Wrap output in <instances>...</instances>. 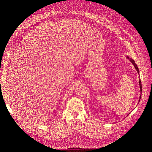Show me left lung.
Returning <instances> with one entry per match:
<instances>
[{
    "label": "left lung",
    "instance_id": "1",
    "mask_svg": "<svg viewBox=\"0 0 152 152\" xmlns=\"http://www.w3.org/2000/svg\"><path fill=\"white\" fill-rule=\"evenodd\" d=\"M126 58L129 59V61L131 63H132V65H134V68H135V69L136 70V71H137V73H138V74H140V71H139V69H138V67H137V65L136 64V63H135V61L133 60V59L131 58H129V56H126ZM139 86H140V92H141V93H140V98H139V101H138V103H139V102H140V99H141V92H142V86H141V80L140 79H139Z\"/></svg>",
    "mask_w": 152,
    "mask_h": 152
}]
</instances>
